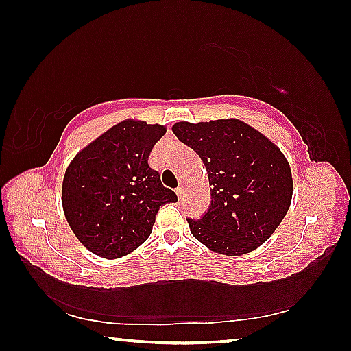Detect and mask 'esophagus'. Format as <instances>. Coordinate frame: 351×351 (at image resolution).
<instances>
[{"instance_id":"1","label":"esophagus","mask_w":351,"mask_h":351,"mask_svg":"<svg viewBox=\"0 0 351 351\" xmlns=\"http://www.w3.org/2000/svg\"><path fill=\"white\" fill-rule=\"evenodd\" d=\"M176 195H178V198L182 199V195H184V187L182 186H180V187L176 189Z\"/></svg>"}]
</instances>
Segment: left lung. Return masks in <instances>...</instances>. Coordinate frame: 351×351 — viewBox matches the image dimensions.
Wrapping results in <instances>:
<instances>
[{
    "mask_svg": "<svg viewBox=\"0 0 351 351\" xmlns=\"http://www.w3.org/2000/svg\"><path fill=\"white\" fill-rule=\"evenodd\" d=\"M171 130L199 154L212 186L206 215L187 219L192 235L229 257L263 245L293 198V175L280 148L239 119L176 122Z\"/></svg>",
    "mask_w": 351,
    "mask_h": 351,
    "instance_id": "1",
    "label": "left lung"
}]
</instances>
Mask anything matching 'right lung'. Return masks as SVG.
I'll use <instances>...</instances> for the list:
<instances>
[{"instance_id": "add662e5", "label": "right lung", "mask_w": 351, "mask_h": 351, "mask_svg": "<svg viewBox=\"0 0 351 351\" xmlns=\"http://www.w3.org/2000/svg\"><path fill=\"white\" fill-rule=\"evenodd\" d=\"M164 125L125 119L75 154L64 171L62 204L69 228L88 251L119 258L152 234L159 207L178 201L148 165Z\"/></svg>"}]
</instances>
